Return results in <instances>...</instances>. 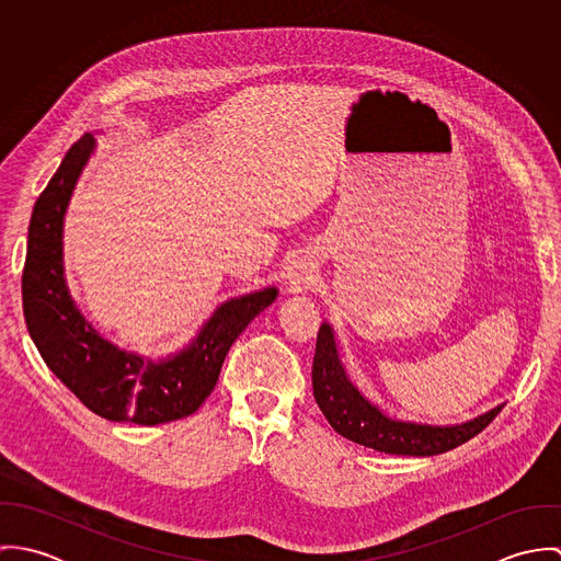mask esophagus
<instances>
[{"mask_svg":"<svg viewBox=\"0 0 561 561\" xmlns=\"http://www.w3.org/2000/svg\"><path fill=\"white\" fill-rule=\"evenodd\" d=\"M287 280L294 285V287H300L309 280V263L305 259H298L289 265V272H287Z\"/></svg>","mask_w":561,"mask_h":561,"instance_id":"34e87169","label":"esophagus"}]
</instances>
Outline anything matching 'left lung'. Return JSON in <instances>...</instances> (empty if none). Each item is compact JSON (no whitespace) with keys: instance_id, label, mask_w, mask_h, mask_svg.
Wrapping results in <instances>:
<instances>
[{"instance_id":"obj_1","label":"left lung","mask_w":561,"mask_h":561,"mask_svg":"<svg viewBox=\"0 0 561 561\" xmlns=\"http://www.w3.org/2000/svg\"><path fill=\"white\" fill-rule=\"evenodd\" d=\"M313 396L323 416L336 434L391 456H438L478 436L481 430L501 412L505 403L494 405L480 416L456 425H430L400 421L385 414L367 400L350 380L334 328L323 321L318 334L313 358Z\"/></svg>"}]
</instances>
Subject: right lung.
<instances>
[{"mask_svg": "<svg viewBox=\"0 0 561 561\" xmlns=\"http://www.w3.org/2000/svg\"><path fill=\"white\" fill-rule=\"evenodd\" d=\"M94 149V136L85 134L34 205L21 278L27 332L47 367L94 414L138 425L176 421L211 396L231 345L276 300L278 289L272 285L229 298L183 350L161 358L121 350L101 336L71 298L62 252L65 216Z\"/></svg>", "mask_w": 561, "mask_h": 561, "instance_id": "add662e5", "label": "right lung"}]
</instances>
